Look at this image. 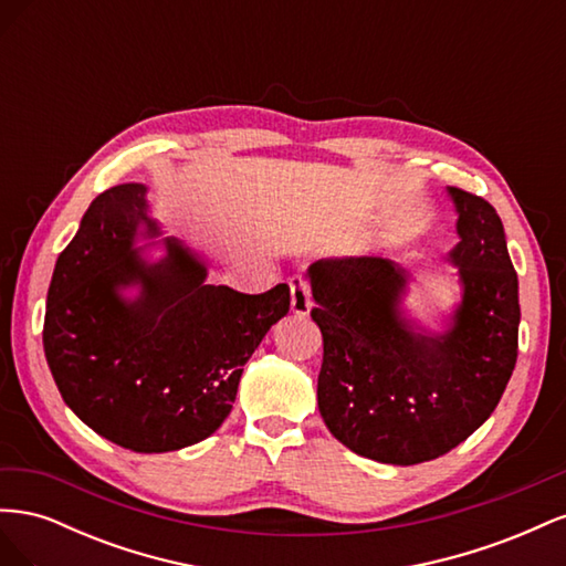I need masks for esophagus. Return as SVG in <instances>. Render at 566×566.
Wrapping results in <instances>:
<instances>
[{
    "instance_id": "obj_1",
    "label": "esophagus",
    "mask_w": 566,
    "mask_h": 566,
    "mask_svg": "<svg viewBox=\"0 0 566 566\" xmlns=\"http://www.w3.org/2000/svg\"><path fill=\"white\" fill-rule=\"evenodd\" d=\"M290 302H293V312L297 316H306L312 310V287L310 281L302 276L290 279Z\"/></svg>"
}]
</instances>
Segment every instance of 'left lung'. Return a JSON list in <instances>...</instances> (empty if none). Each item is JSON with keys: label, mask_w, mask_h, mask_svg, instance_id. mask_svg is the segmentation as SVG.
I'll list each match as a JSON object with an SVG mask.
<instances>
[{"label": "left lung", "mask_w": 566, "mask_h": 566, "mask_svg": "<svg viewBox=\"0 0 566 566\" xmlns=\"http://www.w3.org/2000/svg\"><path fill=\"white\" fill-rule=\"evenodd\" d=\"M460 243L462 302L443 335L408 323L399 302L406 271L382 256L310 266L323 335L318 410L354 453L416 465L465 441L499 406L517 364L520 295L499 212L484 198L449 188Z\"/></svg>", "instance_id": "8db88e82"}]
</instances>
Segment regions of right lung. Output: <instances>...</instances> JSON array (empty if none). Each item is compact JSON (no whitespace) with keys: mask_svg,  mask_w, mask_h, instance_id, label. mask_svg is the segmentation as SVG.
I'll return each mask as SVG.
<instances>
[{"mask_svg":"<svg viewBox=\"0 0 566 566\" xmlns=\"http://www.w3.org/2000/svg\"><path fill=\"white\" fill-rule=\"evenodd\" d=\"M146 186L119 184L84 212L51 276L44 354L63 401L92 430L136 453L208 439L231 413L243 366L290 310V287L262 295L205 285L208 269L167 238L156 264L132 248ZM143 287L136 301L118 290Z\"/></svg>","mask_w":566,"mask_h":566,"instance_id":"right-lung-1","label":"right lung"}]
</instances>
